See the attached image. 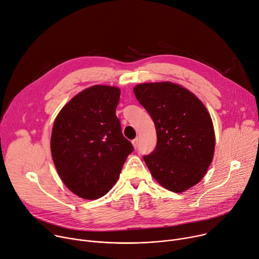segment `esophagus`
Wrapping results in <instances>:
<instances>
[{
  "label": "esophagus",
  "mask_w": 259,
  "mask_h": 259,
  "mask_svg": "<svg viewBox=\"0 0 259 259\" xmlns=\"http://www.w3.org/2000/svg\"><path fill=\"white\" fill-rule=\"evenodd\" d=\"M138 143H139L138 138H135V139H133V140H132V145H133V147H134L135 149L138 147Z\"/></svg>",
  "instance_id": "34e87169"
}]
</instances>
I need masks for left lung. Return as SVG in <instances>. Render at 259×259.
<instances>
[{
    "instance_id": "left-lung-1",
    "label": "left lung",
    "mask_w": 259,
    "mask_h": 259,
    "mask_svg": "<svg viewBox=\"0 0 259 259\" xmlns=\"http://www.w3.org/2000/svg\"><path fill=\"white\" fill-rule=\"evenodd\" d=\"M133 91L157 132L155 150L144 156L152 177L169 191L188 190L213 160L215 132L209 113L193 93L177 83H140Z\"/></svg>"
}]
</instances>
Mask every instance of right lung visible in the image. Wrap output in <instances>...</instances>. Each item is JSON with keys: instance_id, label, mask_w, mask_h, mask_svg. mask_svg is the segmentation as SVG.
I'll use <instances>...</instances> for the list:
<instances>
[{"instance_id": "obj_1", "label": "right lung", "mask_w": 259, "mask_h": 259, "mask_svg": "<svg viewBox=\"0 0 259 259\" xmlns=\"http://www.w3.org/2000/svg\"><path fill=\"white\" fill-rule=\"evenodd\" d=\"M120 94L115 87L88 88L55 120L51 139L55 166L68 189L81 198L104 196L133 152L115 115Z\"/></svg>"}]
</instances>
